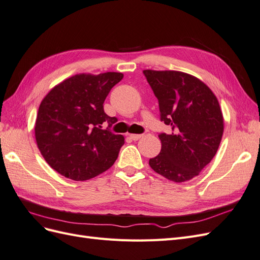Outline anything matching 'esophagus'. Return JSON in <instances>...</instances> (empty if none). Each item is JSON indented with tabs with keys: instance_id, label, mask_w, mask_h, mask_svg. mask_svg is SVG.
I'll list each match as a JSON object with an SVG mask.
<instances>
[{
	"instance_id": "esophagus-1",
	"label": "esophagus",
	"mask_w": 260,
	"mask_h": 260,
	"mask_svg": "<svg viewBox=\"0 0 260 260\" xmlns=\"http://www.w3.org/2000/svg\"><path fill=\"white\" fill-rule=\"evenodd\" d=\"M142 137H143V135H130V139H132L133 141H138Z\"/></svg>"
}]
</instances>
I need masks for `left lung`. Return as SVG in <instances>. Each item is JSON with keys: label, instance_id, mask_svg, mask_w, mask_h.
I'll return each mask as SVG.
<instances>
[{"label": "left lung", "instance_id": "1", "mask_svg": "<svg viewBox=\"0 0 260 260\" xmlns=\"http://www.w3.org/2000/svg\"><path fill=\"white\" fill-rule=\"evenodd\" d=\"M158 100L160 120L172 132L159 133L160 153L151 168L174 182L199 176L214 158L223 133L218 100L208 86L191 75L175 70H143Z\"/></svg>", "mask_w": 260, "mask_h": 260}]
</instances>
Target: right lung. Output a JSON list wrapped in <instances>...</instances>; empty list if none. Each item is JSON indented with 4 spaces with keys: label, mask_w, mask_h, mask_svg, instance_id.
Returning <instances> with one entry per match:
<instances>
[{
    "label": "right lung",
    "mask_w": 260,
    "mask_h": 260,
    "mask_svg": "<svg viewBox=\"0 0 260 260\" xmlns=\"http://www.w3.org/2000/svg\"><path fill=\"white\" fill-rule=\"evenodd\" d=\"M123 78L121 73L80 74L48 93L39 107L36 141L50 166L75 181L101 175L116 161L124 138L109 129L116 118L104 112V101Z\"/></svg>",
    "instance_id": "add662e5"
}]
</instances>
